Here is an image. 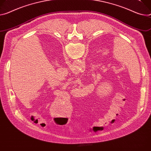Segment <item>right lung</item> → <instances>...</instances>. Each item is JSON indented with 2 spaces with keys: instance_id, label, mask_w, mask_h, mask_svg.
I'll return each instance as SVG.
<instances>
[{
  "instance_id": "1",
  "label": "right lung",
  "mask_w": 151,
  "mask_h": 151,
  "mask_svg": "<svg viewBox=\"0 0 151 151\" xmlns=\"http://www.w3.org/2000/svg\"><path fill=\"white\" fill-rule=\"evenodd\" d=\"M55 120L56 122H57V118L56 119H55Z\"/></svg>"
}]
</instances>
